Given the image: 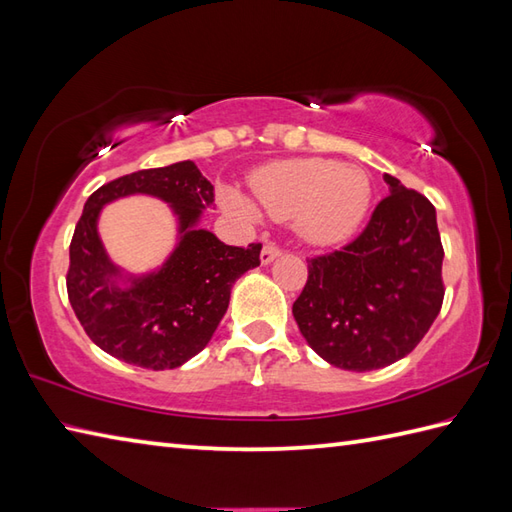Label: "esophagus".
Wrapping results in <instances>:
<instances>
[{
	"label": "esophagus",
	"instance_id": "esophagus-1",
	"mask_svg": "<svg viewBox=\"0 0 512 512\" xmlns=\"http://www.w3.org/2000/svg\"><path fill=\"white\" fill-rule=\"evenodd\" d=\"M281 255V248L275 246V244H266L262 248V264H270L273 259H277Z\"/></svg>",
	"mask_w": 512,
	"mask_h": 512
}]
</instances>
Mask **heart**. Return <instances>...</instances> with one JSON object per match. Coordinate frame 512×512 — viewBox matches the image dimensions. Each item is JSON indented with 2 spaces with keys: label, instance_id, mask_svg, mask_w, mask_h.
I'll list each match as a JSON object with an SVG mask.
<instances>
[{
  "label": "heart",
  "instance_id": "heart-1",
  "mask_svg": "<svg viewBox=\"0 0 512 512\" xmlns=\"http://www.w3.org/2000/svg\"><path fill=\"white\" fill-rule=\"evenodd\" d=\"M259 206L275 220H295L308 242L332 246L345 242L363 224L372 202V182L354 165L330 158H290L268 162L250 180ZM228 206L253 215L255 209L237 191H226Z\"/></svg>",
  "mask_w": 512,
  "mask_h": 512
}]
</instances>
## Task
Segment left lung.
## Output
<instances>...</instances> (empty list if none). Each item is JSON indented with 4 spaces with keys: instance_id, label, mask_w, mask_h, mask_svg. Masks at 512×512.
Here are the masks:
<instances>
[{
    "instance_id": "left-lung-1",
    "label": "left lung",
    "mask_w": 512,
    "mask_h": 512,
    "mask_svg": "<svg viewBox=\"0 0 512 512\" xmlns=\"http://www.w3.org/2000/svg\"><path fill=\"white\" fill-rule=\"evenodd\" d=\"M385 182L391 193L363 233L341 250L308 259V281L292 303L312 350L350 372L405 358L429 332L444 299L436 209L389 173Z\"/></svg>"
}]
</instances>
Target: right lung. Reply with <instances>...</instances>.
<instances>
[{"instance_id":"add662e5","label":"right lung","mask_w":512,"mask_h":512,"mask_svg":"<svg viewBox=\"0 0 512 512\" xmlns=\"http://www.w3.org/2000/svg\"><path fill=\"white\" fill-rule=\"evenodd\" d=\"M134 192L172 204L181 242L160 271L128 278L123 289L117 284L122 271L106 257L95 222L107 201ZM213 200V184L191 160L129 173L90 195L70 242L65 284L76 319L103 352L160 372L187 363L211 341L233 284L259 266L262 250V244L228 246L198 228Z\"/></svg>"}]
</instances>
